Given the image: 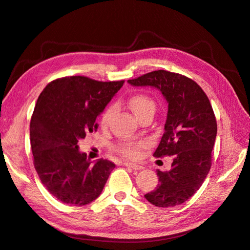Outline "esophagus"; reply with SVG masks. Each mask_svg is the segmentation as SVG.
Instances as JSON below:
<instances>
[{
	"label": "esophagus",
	"mask_w": 250,
	"mask_h": 250,
	"mask_svg": "<svg viewBox=\"0 0 250 250\" xmlns=\"http://www.w3.org/2000/svg\"><path fill=\"white\" fill-rule=\"evenodd\" d=\"M124 166H126V167H128V168H130V169H132V170H141V169H143L142 166L132 164V163H128V162L124 163Z\"/></svg>",
	"instance_id": "1"
}]
</instances>
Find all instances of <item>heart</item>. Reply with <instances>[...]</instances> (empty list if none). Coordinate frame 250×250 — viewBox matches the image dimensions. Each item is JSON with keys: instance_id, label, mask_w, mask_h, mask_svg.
Returning <instances> with one entry per match:
<instances>
[{"instance_id": "heart-1", "label": "heart", "mask_w": 250, "mask_h": 250, "mask_svg": "<svg viewBox=\"0 0 250 250\" xmlns=\"http://www.w3.org/2000/svg\"><path fill=\"white\" fill-rule=\"evenodd\" d=\"M129 107L132 110L137 118L139 119L144 113L153 111L155 112L156 109V104L154 99L149 97L146 94H135L129 99ZM113 108H108L102 115L101 124L103 127H107L110 123V120L113 115ZM146 146V143L144 141H137V140H123L116 144L115 151L118 152L122 156L129 159H137L139 157L141 149Z\"/></svg>"}]
</instances>
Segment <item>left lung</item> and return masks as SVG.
<instances>
[{
	"instance_id": "8db88e82",
	"label": "left lung",
	"mask_w": 250,
	"mask_h": 250,
	"mask_svg": "<svg viewBox=\"0 0 250 250\" xmlns=\"http://www.w3.org/2000/svg\"><path fill=\"white\" fill-rule=\"evenodd\" d=\"M135 86L157 87L168 102L165 132L153 156H173L169 171L157 170L158 186L144 195L158 208H172L195 195L212 166L217 122L208 97L192 79L155 70L128 80Z\"/></svg>"
}]
</instances>
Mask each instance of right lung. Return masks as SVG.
I'll return each instance as SVG.
<instances>
[{"mask_svg":"<svg viewBox=\"0 0 250 250\" xmlns=\"http://www.w3.org/2000/svg\"><path fill=\"white\" fill-rule=\"evenodd\" d=\"M123 83L63 77L38 97L30 123L33 163L43 186L63 203L80 207L95 200L114 169L107 159L92 165L77 143L97 130L98 114Z\"/></svg>","mask_w":250,"mask_h":250,"instance_id":"add662e5","label":"right lung"}]
</instances>
